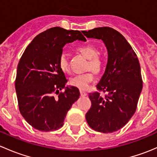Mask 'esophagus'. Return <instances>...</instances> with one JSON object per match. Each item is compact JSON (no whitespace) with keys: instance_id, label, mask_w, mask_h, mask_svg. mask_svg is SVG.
I'll use <instances>...</instances> for the list:
<instances>
[{"instance_id":"1","label":"esophagus","mask_w":157,"mask_h":157,"mask_svg":"<svg viewBox=\"0 0 157 157\" xmlns=\"http://www.w3.org/2000/svg\"><path fill=\"white\" fill-rule=\"evenodd\" d=\"M80 95H81L82 96H87V93H86V92H84V91H82V90H80Z\"/></svg>"}]
</instances>
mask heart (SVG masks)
<instances>
[{"label":"heart","instance_id":"1","mask_svg":"<svg viewBox=\"0 0 157 157\" xmlns=\"http://www.w3.org/2000/svg\"><path fill=\"white\" fill-rule=\"evenodd\" d=\"M77 50L87 58L88 63L86 69L93 70L96 74H99L104 68V60L100 55H97L98 50L93 45L90 44L82 45L77 48ZM58 66L62 72L68 74L71 72L69 62L64 55H61L58 61ZM92 71H88L84 74H78L71 77L69 80V84L79 90H86L90 86V84L94 80V74Z\"/></svg>","mask_w":157,"mask_h":157}]
</instances>
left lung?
I'll return each instance as SVG.
<instances>
[{"label":"left lung","mask_w":157,"mask_h":157,"mask_svg":"<svg viewBox=\"0 0 157 157\" xmlns=\"http://www.w3.org/2000/svg\"><path fill=\"white\" fill-rule=\"evenodd\" d=\"M87 38L101 39L108 50V63L96 85L89 93L91 107L86 114L89 126L102 133H112L124 127L134 115L143 87L140 63L125 38L111 27L83 31ZM99 91L107 92L101 96Z\"/></svg>","instance_id":"left-lung-1"}]
</instances>
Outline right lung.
<instances>
[{"mask_svg": "<svg viewBox=\"0 0 157 157\" xmlns=\"http://www.w3.org/2000/svg\"><path fill=\"white\" fill-rule=\"evenodd\" d=\"M86 41L81 32L53 27L39 33L25 49L17 66L15 89L20 112L33 128L42 131L59 129L67 112L80 97L77 87L58 66L63 47L74 40Z\"/></svg>", "mask_w": 157, "mask_h": 157, "instance_id": "add662e5", "label": "right lung"}]
</instances>
